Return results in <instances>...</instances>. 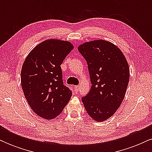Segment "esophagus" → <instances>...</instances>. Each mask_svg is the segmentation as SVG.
<instances>
[{
	"label": "esophagus",
	"mask_w": 152,
	"mask_h": 152,
	"mask_svg": "<svg viewBox=\"0 0 152 152\" xmlns=\"http://www.w3.org/2000/svg\"><path fill=\"white\" fill-rule=\"evenodd\" d=\"M74 89H75V91L78 92V89H79V86H74Z\"/></svg>",
	"instance_id": "34e87169"
}]
</instances>
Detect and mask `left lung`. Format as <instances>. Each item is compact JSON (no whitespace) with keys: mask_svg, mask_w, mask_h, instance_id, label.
<instances>
[{"mask_svg":"<svg viewBox=\"0 0 152 152\" xmlns=\"http://www.w3.org/2000/svg\"><path fill=\"white\" fill-rule=\"evenodd\" d=\"M78 50L86 59L92 84L82 102L91 118L104 121L115 114L124 98L130 76L128 62L116 45L105 40L85 42Z\"/></svg>","mask_w":152,"mask_h":152,"instance_id":"left-lung-1","label":"left lung"}]
</instances>
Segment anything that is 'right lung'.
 <instances>
[{"mask_svg": "<svg viewBox=\"0 0 152 152\" xmlns=\"http://www.w3.org/2000/svg\"><path fill=\"white\" fill-rule=\"evenodd\" d=\"M73 48L69 41L47 39L34 47L24 61L22 89L31 109L40 117H57L71 99L72 93L63 83L61 65Z\"/></svg>", "mask_w": 152, "mask_h": 152, "instance_id": "1", "label": "right lung"}]
</instances>
